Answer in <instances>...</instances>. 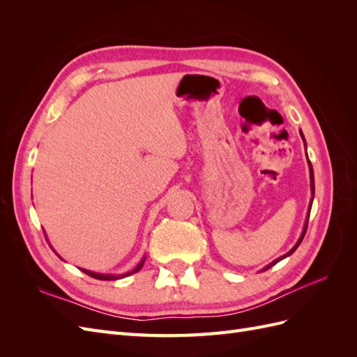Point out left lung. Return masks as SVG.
I'll list each match as a JSON object with an SVG mask.
<instances>
[{"label": "left lung", "mask_w": 357, "mask_h": 357, "mask_svg": "<svg viewBox=\"0 0 357 357\" xmlns=\"http://www.w3.org/2000/svg\"><path fill=\"white\" fill-rule=\"evenodd\" d=\"M299 134H301V137H302V139H304V146H305V149H307V143H305V138H304V134H302V131H299ZM308 158V156H307ZM308 168H310V186H311V201H310V205H308V214H307V220H305V223H304V229H302V234H301V236H299V240L296 241V244L290 248V250L286 253V255H283V256H280V257H277L275 261H273L271 264H268L266 266H264L262 269H261V273L262 271H266V269H269L271 266H274L277 262H280V261H283L284 257H287V256H290L291 253H294L296 248H298V245L302 243V240H304V236H305V232H307V226H308V218H310V211H311V205H312V199H314V172H312V165H311V162L308 160Z\"/></svg>", "instance_id": "8db88e82"}]
</instances>
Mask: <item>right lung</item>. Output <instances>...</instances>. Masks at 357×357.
Instances as JSON below:
<instances>
[{
    "instance_id": "obj_1",
    "label": "right lung",
    "mask_w": 357,
    "mask_h": 357,
    "mask_svg": "<svg viewBox=\"0 0 357 357\" xmlns=\"http://www.w3.org/2000/svg\"><path fill=\"white\" fill-rule=\"evenodd\" d=\"M53 250V248H52ZM55 252V250H53ZM56 253V252H55ZM58 255V253H56ZM59 256V255H58ZM61 257V256H59ZM144 261H146V256H143L142 257V261L138 262V265L134 268V269H131V271H128V273H125V274H100V273H93V271H89V269H83L82 268V271L84 273V274H88V275H91V277H93V278H96V280H121V278H125V277H129V275H132V274H135V273H138L139 269L143 268V265H144Z\"/></svg>"
}]
</instances>
